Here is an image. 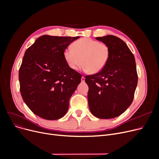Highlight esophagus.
Returning <instances> with one entry per match:
<instances>
[{"mask_svg":"<svg viewBox=\"0 0 159 159\" xmlns=\"http://www.w3.org/2000/svg\"><path fill=\"white\" fill-rule=\"evenodd\" d=\"M81 81H82V82H84L85 81V77H84V76H82V77H81Z\"/></svg>","mask_w":159,"mask_h":159,"instance_id":"34e87169","label":"esophagus"}]
</instances>
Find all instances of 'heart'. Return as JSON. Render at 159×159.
I'll list each match as a JSON object with an SVG mask.
<instances>
[{"mask_svg":"<svg viewBox=\"0 0 159 159\" xmlns=\"http://www.w3.org/2000/svg\"><path fill=\"white\" fill-rule=\"evenodd\" d=\"M72 48H66L63 57L71 70L80 68L91 74L102 71L109 61L110 49L104 43L91 38H82L75 41Z\"/></svg>","mask_w":159,"mask_h":159,"instance_id":"1","label":"heart"}]
</instances>
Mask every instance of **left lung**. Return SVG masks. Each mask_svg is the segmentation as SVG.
<instances>
[{"label":"left lung","mask_w":159,"mask_h":159,"mask_svg":"<svg viewBox=\"0 0 159 159\" xmlns=\"http://www.w3.org/2000/svg\"><path fill=\"white\" fill-rule=\"evenodd\" d=\"M96 39L109 46L110 55L102 71L85 77L89 107L97 118L113 119L126 111L134 98L138 82L135 59L119 37L110 35Z\"/></svg>","instance_id":"left-lung-1"}]
</instances>
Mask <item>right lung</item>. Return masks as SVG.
Masks as SVG:
<instances>
[{"label": "right lung", "mask_w": 159, "mask_h": 159, "mask_svg": "<svg viewBox=\"0 0 159 159\" xmlns=\"http://www.w3.org/2000/svg\"><path fill=\"white\" fill-rule=\"evenodd\" d=\"M79 37L43 35L25 52L19 69L20 91L31 111L46 120L62 118L82 75L71 70L63 52Z\"/></svg>", "instance_id": "right-lung-1"}]
</instances>
